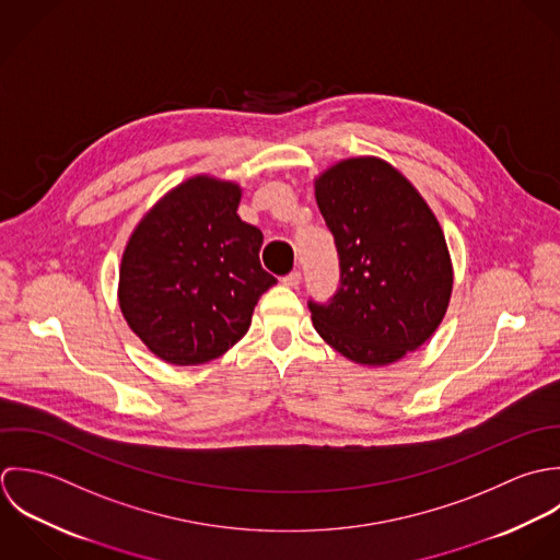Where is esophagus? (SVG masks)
<instances>
[{"label": "esophagus", "mask_w": 560, "mask_h": 560, "mask_svg": "<svg viewBox=\"0 0 560 560\" xmlns=\"http://www.w3.org/2000/svg\"><path fill=\"white\" fill-rule=\"evenodd\" d=\"M301 272H290V275H285L283 279H281V283L283 285H288V288H299L301 285Z\"/></svg>", "instance_id": "34e87169"}]
</instances>
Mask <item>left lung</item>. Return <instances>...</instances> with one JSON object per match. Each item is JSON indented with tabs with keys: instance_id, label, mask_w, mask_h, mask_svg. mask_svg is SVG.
Instances as JSON below:
<instances>
[{
	"instance_id": "8db88e82",
	"label": "left lung",
	"mask_w": 560,
	"mask_h": 560,
	"mask_svg": "<svg viewBox=\"0 0 560 560\" xmlns=\"http://www.w3.org/2000/svg\"><path fill=\"white\" fill-rule=\"evenodd\" d=\"M314 192L341 268L331 303H310L314 329L359 365L396 363L446 316L454 272L444 229L418 188L374 155L339 160Z\"/></svg>"
}]
</instances>
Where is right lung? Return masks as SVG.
I'll use <instances>...</instances> for the list:
<instances>
[{
  "instance_id": "add662e5",
  "label": "right lung",
  "mask_w": 560,
  "mask_h": 560,
  "mask_svg": "<svg viewBox=\"0 0 560 560\" xmlns=\"http://www.w3.org/2000/svg\"><path fill=\"white\" fill-rule=\"evenodd\" d=\"M240 184L195 175L133 226L118 268V307L162 361L199 365L246 336L277 283L259 264L264 235L237 217Z\"/></svg>"
}]
</instances>
